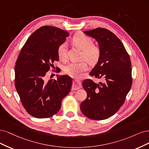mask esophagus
I'll use <instances>...</instances> for the list:
<instances>
[{
    "label": "esophagus",
    "instance_id": "34e87169",
    "mask_svg": "<svg viewBox=\"0 0 149 149\" xmlns=\"http://www.w3.org/2000/svg\"><path fill=\"white\" fill-rule=\"evenodd\" d=\"M81 81H80L79 80H74L73 81V84H72V90H76L80 89V88H81Z\"/></svg>",
    "mask_w": 149,
    "mask_h": 149
}]
</instances>
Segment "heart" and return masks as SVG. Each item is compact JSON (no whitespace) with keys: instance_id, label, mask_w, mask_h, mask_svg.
Instances as JSON below:
<instances>
[{"instance_id":"1","label":"heart","mask_w":149,"mask_h":149,"mask_svg":"<svg viewBox=\"0 0 149 149\" xmlns=\"http://www.w3.org/2000/svg\"><path fill=\"white\" fill-rule=\"evenodd\" d=\"M72 41L75 46L82 49L81 59L87 60L90 64L97 63L100 57V49L98 46L93 44V41L89 36L81 33H77L74 36ZM57 54L61 60L66 59L67 45L65 43L59 46ZM86 61H84L78 63L72 62L64 67V72L73 77L80 78L84 72L88 70V66Z\"/></svg>"}]
</instances>
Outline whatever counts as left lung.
Masks as SVG:
<instances>
[{
	"label": "left lung",
	"mask_w": 149,
	"mask_h": 149,
	"mask_svg": "<svg viewBox=\"0 0 149 149\" xmlns=\"http://www.w3.org/2000/svg\"><path fill=\"white\" fill-rule=\"evenodd\" d=\"M97 40L101 54L97 64L90 72L104 83L91 79L83 81L87 97L80 104L85 116L95 120L107 119L123 104L132 85L130 57L122 42L113 33L103 28L84 31Z\"/></svg>",
	"instance_id": "obj_1"
}]
</instances>
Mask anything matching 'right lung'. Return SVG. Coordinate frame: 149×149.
I'll list each match as a JSON object with an SVG mask.
<instances>
[{"label":"right lung","instance_id":"add662e5","mask_svg":"<svg viewBox=\"0 0 149 149\" xmlns=\"http://www.w3.org/2000/svg\"><path fill=\"white\" fill-rule=\"evenodd\" d=\"M69 36L59 28H38L23 46L15 67V85L26 111L37 118H47L58 112L62 100L70 92L72 80L57 75L56 80L45 76L54 62L59 61L57 49ZM58 72V71H57Z\"/></svg>","mask_w":149,"mask_h":149}]
</instances>
